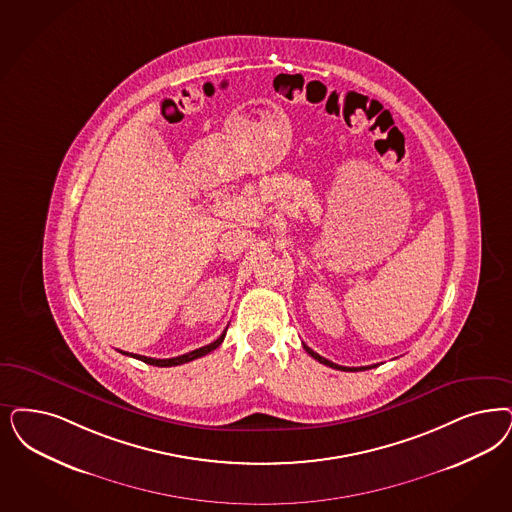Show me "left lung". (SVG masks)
<instances>
[{
  "mask_svg": "<svg viewBox=\"0 0 512 512\" xmlns=\"http://www.w3.org/2000/svg\"><path fill=\"white\" fill-rule=\"evenodd\" d=\"M304 346V350L306 352L310 353L316 361H319V363H323V365H327V367H331V369H338V371H367V369H374V367H378V365H369V367H342V365H336V363H333V361H329V359H325V357H321L319 353L314 352V350H310L306 344H302Z\"/></svg>",
  "mask_w": 512,
  "mask_h": 512,
  "instance_id": "8db88e82",
  "label": "left lung"
}]
</instances>
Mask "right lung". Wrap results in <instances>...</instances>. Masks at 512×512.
<instances>
[{
    "instance_id": "add662e5",
    "label": "right lung",
    "mask_w": 512,
    "mask_h": 512,
    "mask_svg": "<svg viewBox=\"0 0 512 512\" xmlns=\"http://www.w3.org/2000/svg\"><path fill=\"white\" fill-rule=\"evenodd\" d=\"M227 335V329L223 331V335L219 336L215 342L212 344H208V346H202V348H198V350H193V352L183 353V355H177V357H170V359H155V357H145V355H136V353H128V352H119L123 353V355H130V357H136V359H140L143 363H147V365H155V367H176V365H183V363H189V361H193V359H198V357H202V355H206V353L213 352L215 348H219V344L223 342V338Z\"/></svg>"
}]
</instances>
